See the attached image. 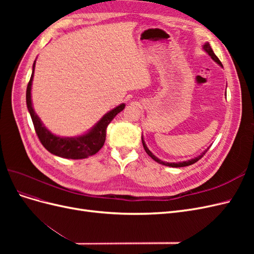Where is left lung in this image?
Returning a JSON list of instances; mask_svg holds the SVG:
<instances>
[{
	"mask_svg": "<svg viewBox=\"0 0 254 254\" xmlns=\"http://www.w3.org/2000/svg\"><path fill=\"white\" fill-rule=\"evenodd\" d=\"M202 49H203V51L207 54V55H209V56L215 61V63H216L217 64H219V65L222 67V64H221V63H220V60H219V59L217 58V56L214 54V52H213V50H212V48H211V45H210L209 42H205V43L202 45ZM226 96H227V95H226ZM142 143H143V147H144L146 153H147V155H148L151 159H153V160L156 161V162H158V163H160V164L166 165V166H171V167H184V166H189V165L194 164L195 162H197L198 160H200V159L204 156V153L207 151V149H209V147H207L204 151H202V152L200 153V155H198L197 157H195V158H193V159L187 160V161H181V162H165V161L160 160L158 157H156V156L153 155V153L148 149L147 145H146V143H145V141H144V139H143V134H142Z\"/></svg>",
	"mask_w": 254,
	"mask_h": 254,
	"instance_id": "1",
	"label": "left lung"
}]
</instances>
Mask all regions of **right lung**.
<instances>
[{
	"label": "right lung",
	"mask_w": 254,
	"mask_h": 254,
	"mask_svg": "<svg viewBox=\"0 0 254 254\" xmlns=\"http://www.w3.org/2000/svg\"><path fill=\"white\" fill-rule=\"evenodd\" d=\"M36 60L33 64V72L30 76L29 82L26 89V105L32 118L36 133L39 137L42 145L51 153L60 158L65 159H86L93 156L101 149L106 141V130L110 122L117 117V114L125 108V104H121L112 110L107 112L96 124L86 133L77 136H60L52 133L50 130L43 125L42 121L38 117L34 110L32 102V84L35 73Z\"/></svg>",
	"instance_id": "right-lung-1"
}]
</instances>
